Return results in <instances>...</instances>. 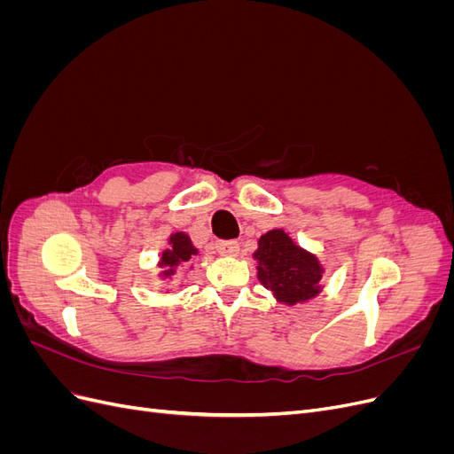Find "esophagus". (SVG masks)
Returning a JSON list of instances; mask_svg holds the SVG:
<instances>
[{
	"mask_svg": "<svg viewBox=\"0 0 454 454\" xmlns=\"http://www.w3.org/2000/svg\"><path fill=\"white\" fill-rule=\"evenodd\" d=\"M215 250L222 255H237L240 252V246L237 240H219L215 242Z\"/></svg>",
	"mask_w": 454,
	"mask_h": 454,
	"instance_id": "obj_1",
	"label": "esophagus"
}]
</instances>
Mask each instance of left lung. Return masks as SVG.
<instances>
[{
  "instance_id": "obj_1",
  "label": "left lung",
  "mask_w": 454,
  "mask_h": 454,
  "mask_svg": "<svg viewBox=\"0 0 454 454\" xmlns=\"http://www.w3.org/2000/svg\"><path fill=\"white\" fill-rule=\"evenodd\" d=\"M257 278L280 303L295 305L320 292L322 267L312 254L294 244L284 231H269L259 239Z\"/></svg>"
}]
</instances>
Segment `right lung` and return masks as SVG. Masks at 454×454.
<instances>
[{"label":"right lung","instance_id":"right-lung-1","mask_svg":"<svg viewBox=\"0 0 454 454\" xmlns=\"http://www.w3.org/2000/svg\"><path fill=\"white\" fill-rule=\"evenodd\" d=\"M193 255H197V248L191 244L189 237L184 235V232H176V235L170 237V248L164 250L160 255V267H167L162 274L164 277H170L172 269L177 263H185Z\"/></svg>","mask_w":454,"mask_h":454}]
</instances>
